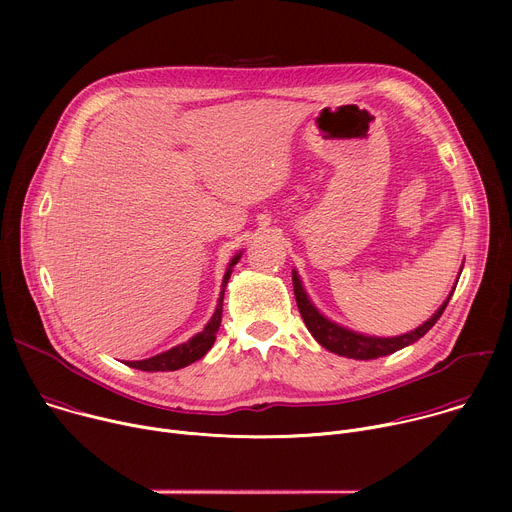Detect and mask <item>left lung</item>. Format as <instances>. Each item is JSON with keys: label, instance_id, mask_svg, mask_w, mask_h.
Masks as SVG:
<instances>
[{"label": "left lung", "instance_id": "1", "mask_svg": "<svg viewBox=\"0 0 512 512\" xmlns=\"http://www.w3.org/2000/svg\"><path fill=\"white\" fill-rule=\"evenodd\" d=\"M460 273H462V267H460ZM458 279H460V275H458ZM458 279H456V283H458ZM291 281H294V294H296V302H298L300 314L304 318V324L312 332L316 342L322 344L326 350H330L334 354H340V356H346V358H356V360H371V358L387 356V354H393V352L417 342L423 334H427L431 330V326L437 320H440V316L444 314V310H446V306H448V302L454 294V289H456V287H452L446 302L435 310V314L429 320L419 324L415 330L399 334V336H387L385 338V336H369V334L350 330V328L340 326L334 320L326 318L314 306V302L310 300L308 291H306V287H304L296 269L291 271Z\"/></svg>", "mask_w": 512, "mask_h": 512}]
</instances>
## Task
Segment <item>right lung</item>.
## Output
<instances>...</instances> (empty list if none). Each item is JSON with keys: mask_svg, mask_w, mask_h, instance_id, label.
<instances>
[{"mask_svg": "<svg viewBox=\"0 0 512 512\" xmlns=\"http://www.w3.org/2000/svg\"><path fill=\"white\" fill-rule=\"evenodd\" d=\"M241 255H243V251H239L231 259V263L227 265V271H225V277H223V283H221V296H218L214 314L198 334H194L190 340H186V342H182V344H178V346H174L166 352H160L156 356L143 358V360H127L125 362L127 367L139 369V371H148V373H158V371H178V369H184V367H188V364L200 360L212 348V344L216 340V332H218V326H221V318H223L225 287H227L229 277L233 273V267L239 263Z\"/></svg>", "mask_w": 512, "mask_h": 512, "instance_id": "add662e5", "label": "right lung"}]
</instances>
